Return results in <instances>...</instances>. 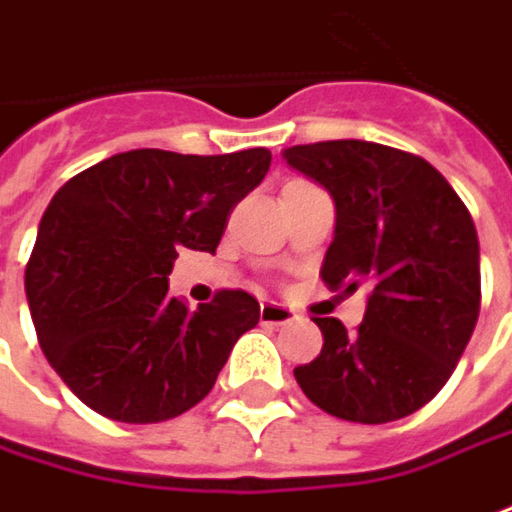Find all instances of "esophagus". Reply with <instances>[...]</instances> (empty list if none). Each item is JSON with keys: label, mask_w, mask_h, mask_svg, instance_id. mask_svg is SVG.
<instances>
[{"label": "esophagus", "mask_w": 512, "mask_h": 512, "mask_svg": "<svg viewBox=\"0 0 512 512\" xmlns=\"http://www.w3.org/2000/svg\"><path fill=\"white\" fill-rule=\"evenodd\" d=\"M259 318H262V324H287V321H293L296 318V310H290V307H284V304H273V301H267L259 307Z\"/></svg>", "instance_id": "1"}]
</instances>
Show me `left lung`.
Wrapping results in <instances>:
<instances>
[{"mask_svg":"<svg viewBox=\"0 0 512 512\" xmlns=\"http://www.w3.org/2000/svg\"><path fill=\"white\" fill-rule=\"evenodd\" d=\"M284 160L335 200L324 284L369 287L355 332L338 318H315L324 346L296 366L298 386L338 420H403L454 375L479 318L471 211L428 160L383 143L324 140L290 146Z\"/></svg>","mask_w":512,"mask_h":512,"instance_id":"obj_1","label":"left lung"}]
</instances>
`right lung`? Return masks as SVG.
Masks as SVG:
<instances>
[{
  "mask_svg": "<svg viewBox=\"0 0 512 512\" xmlns=\"http://www.w3.org/2000/svg\"><path fill=\"white\" fill-rule=\"evenodd\" d=\"M267 149L115 154L61 185L41 216L24 290L44 358L70 392L118 423H163L214 389L259 301L216 290L200 310L168 296L177 250L214 253Z\"/></svg>",
  "mask_w": 512,
  "mask_h": 512,
  "instance_id": "1",
  "label": "right lung"
}]
</instances>
